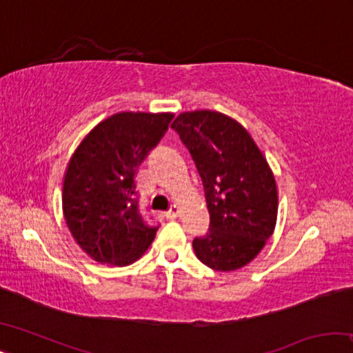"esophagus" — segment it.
<instances>
[{
    "instance_id": "esophagus-1",
    "label": "esophagus",
    "mask_w": 353,
    "mask_h": 353,
    "mask_svg": "<svg viewBox=\"0 0 353 353\" xmlns=\"http://www.w3.org/2000/svg\"><path fill=\"white\" fill-rule=\"evenodd\" d=\"M179 214H181V207H179V205L171 207L168 212H165V216L168 219H174V218L179 216Z\"/></svg>"
}]
</instances>
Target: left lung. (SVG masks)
Instances as JSON below:
<instances>
[{
  "mask_svg": "<svg viewBox=\"0 0 353 353\" xmlns=\"http://www.w3.org/2000/svg\"><path fill=\"white\" fill-rule=\"evenodd\" d=\"M171 128L194 160L210 213L208 232L193 240L194 254L214 271L240 270L276 229L274 172L248 130L224 113L183 112Z\"/></svg>",
  "mask_w": 353,
  "mask_h": 353,
  "instance_id": "8db88e82",
  "label": "left lung"
}]
</instances>
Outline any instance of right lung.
<instances>
[{
    "mask_svg": "<svg viewBox=\"0 0 353 353\" xmlns=\"http://www.w3.org/2000/svg\"><path fill=\"white\" fill-rule=\"evenodd\" d=\"M172 118L168 112L115 113L94 126L71 155L63 177V218L94 261L130 265L154 241L159 225L139 210L135 172Z\"/></svg>",
    "mask_w": 353,
    "mask_h": 353,
    "instance_id": "right-lung-1",
    "label": "right lung"
}]
</instances>
